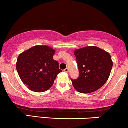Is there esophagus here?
<instances>
[{"label":"esophagus","mask_w":128,"mask_h":128,"mask_svg":"<svg viewBox=\"0 0 128 128\" xmlns=\"http://www.w3.org/2000/svg\"><path fill=\"white\" fill-rule=\"evenodd\" d=\"M64 72H65L66 73H68V68H66L64 70Z\"/></svg>","instance_id":"1"}]
</instances>
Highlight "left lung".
I'll return each instance as SVG.
<instances>
[{"mask_svg":"<svg viewBox=\"0 0 128 128\" xmlns=\"http://www.w3.org/2000/svg\"><path fill=\"white\" fill-rule=\"evenodd\" d=\"M74 54L79 71L78 78L71 79L76 90L90 93L102 87L108 80L112 67L109 53L92 46L76 49Z\"/></svg>","mask_w":128,"mask_h":128,"instance_id":"left-lung-1","label":"left lung"}]
</instances>
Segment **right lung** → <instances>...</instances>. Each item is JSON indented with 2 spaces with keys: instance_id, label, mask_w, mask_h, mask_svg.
Here are the masks:
<instances>
[{
  "instance_id": "obj_1",
  "label": "right lung",
  "mask_w": 128,
  "mask_h": 128,
  "mask_svg": "<svg viewBox=\"0 0 128 128\" xmlns=\"http://www.w3.org/2000/svg\"><path fill=\"white\" fill-rule=\"evenodd\" d=\"M55 50L46 45H36L21 53L16 69L23 84L31 91L44 92L52 86L57 74L62 70L53 59Z\"/></svg>"
}]
</instances>
